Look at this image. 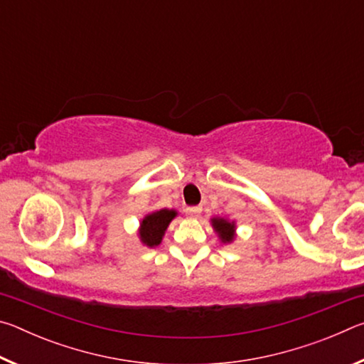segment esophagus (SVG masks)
Wrapping results in <instances>:
<instances>
[{"label":"esophagus","mask_w":364,"mask_h":364,"mask_svg":"<svg viewBox=\"0 0 364 364\" xmlns=\"http://www.w3.org/2000/svg\"><path fill=\"white\" fill-rule=\"evenodd\" d=\"M202 213L200 207H188L186 208V215L191 218H199V215Z\"/></svg>","instance_id":"obj_1"}]
</instances>
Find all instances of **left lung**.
<instances>
[{
    "label": "left lung",
    "instance_id": "8db88e82",
    "mask_svg": "<svg viewBox=\"0 0 364 364\" xmlns=\"http://www.w3.org/2000/svg\"><path fill=\"white\" fill-rule=\"evenodd\" d=\"M212 225H213V230L218 232L220 239L223 242H231L234 239V223H230V221H226L223 218H213L212 220Z\"/></svg>",
    "mask_w": 364,
    "mask_h": 364
}]
</instances>
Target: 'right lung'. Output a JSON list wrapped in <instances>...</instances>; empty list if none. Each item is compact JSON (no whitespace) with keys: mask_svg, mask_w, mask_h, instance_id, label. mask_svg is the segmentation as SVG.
I'll return each mask as SVG.
<instances>
[{"mask_svg":"<svg viewBox=\"0 0 364 364\" xmlns=\"http://www.w3.org/2000/svg\"><path fill=\"white\" fill-rule=\"evenodd\" d=\"M175 217H176V212L168 210V208H164V210H157L147 215V217H144V220L141 221V228H139L141 242L146 244L147 247H156V245L162 242L165 230H167L170 221Z\"/></svg>","mask_w":364,"mask_h":364,"instance_id":"1","label":"right lung"}]
</instances>
